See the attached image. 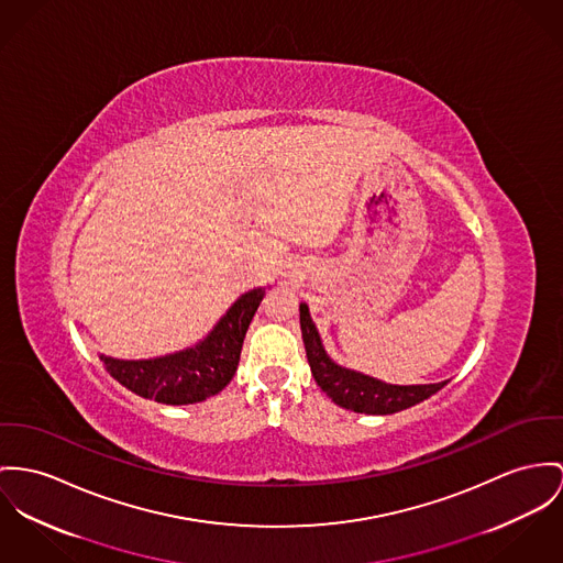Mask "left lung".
I'll list each match as a JSON object with an SVG mask.
<instances>
[{
	"instance_id": "8db88e82",
	"label": "left lung",
	"mask_w": 563,
	"mask_h": 563,
	"mask_svg": "<svg viewBox=\"0 0 563 563\" xmlns=\"http://www.w3.org/2000/svg\"><path fill=\"white\" fill-rule=\"evenodd\" d=\"M300 328H302L306 357L310 364V373L317 386L323 389L339 407L368 413V416H388L402 409H409L427 398L434 391L443 388L448 382L441 384H424V386H394L360 371L346 368L336 364L319 336V330L310 317L308 303H300Z\"/></svg>"
}]
</instances>
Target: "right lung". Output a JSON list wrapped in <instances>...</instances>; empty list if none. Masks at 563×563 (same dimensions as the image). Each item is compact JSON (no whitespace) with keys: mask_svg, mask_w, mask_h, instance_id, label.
Segmentation results:
<instances>
[{"mask_svg":"<svg viewBox=\"0 0 563 563\" xmlns=\"http://www.w3.org/2000/svg\"><path fill=\"white\" fill-rule=\"evenodd\" d=\"M263 296L265 287L242 294L197 345L147 360H120L100 353V362L115 382L136 396L163 405L201 402L233 379L246 330Z\"/></svg>","mask_w":563,"mask_h":563,"instance_id":"obj_1","label":"right lung"}]
</instances>
